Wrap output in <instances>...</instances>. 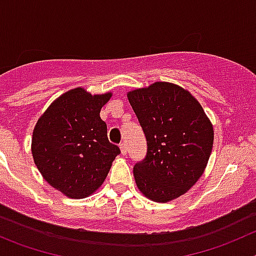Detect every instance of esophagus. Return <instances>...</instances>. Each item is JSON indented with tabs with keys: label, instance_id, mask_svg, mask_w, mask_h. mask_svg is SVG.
Masks as SVG:
<instances>
[{
	"label": "esophagus",
	"instance_id": "obj_1",
	"mask_svg": "<svg viewBox=\"0 0 256 256\" xmlns=\"http://www.w3.org/2000/svg\"><path fill=\"white\" fill-rule=\"evenodd\" d=\"M119 148H120L122 154L126 156V143H120V144H119Z\"/></svg>",
	"mask_w": 256,
	"mask_h": 256
}]
</instances>
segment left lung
Returning a JSON list of instances; mask_svg holds the SVG:
<instances>
[{
  "label": "left lung",
  "mask_w": 256,
  "mask_h": 256,
  "mask_svg": "<svg viewBox=\"0 0 256 256\" xmlns=\"http://www.w3.org/2000/svg\"><path fill=\"white\" fill-rule=\"evenodd\" d=\"M147 140L144 160L133 167L146 197L168 202L186 194L210 158L214 128L202 106L176 84L157 82L126 94Z\"/></svg>",
  "instance_id": "left-lung-1"
}]
</instances>
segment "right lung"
Instances as JSON below:
<instances>
[{
    "label": "right lung",
    "instance_id": "obj_1",
    "mask_svg": "<svg viewBox=\"0 0 256 256\" xmlns=\"http://www.w3.org/2000/svg\"><path fill=\"white\" fill-rule=\"evenodd\" d=\"M112 93L92 96L75 88L54 102L32 133L34 162L44 178L72 198H84L102 186L120 153L108 140L100 109Z\"/></svg>",
    "mask_w": 256,
    "mask_h": 256
}]
</instances>
